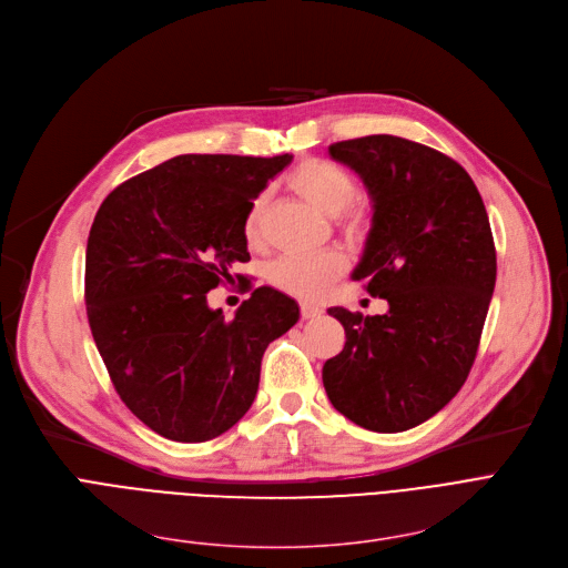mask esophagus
<instances>
[{
	"label": "esophagus",
	"mask_w": 568,
	"mask_h": 568,
	"mask_svg": "<svg viewBox=\"0 0 568 568\" xmlns=\"http://www.w3.org/2000/svg\"><path fill=\"white\" fill-rule=\"evenodd\" d=\"M321 314V310L318 307H314V305H310V303H301V316L307 321V318H316Z\"/></svg>",
	"instance_id": "obj_1"
}]
</instances>
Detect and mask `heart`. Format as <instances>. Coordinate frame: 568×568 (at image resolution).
<instances>
[{
	"label": "heart",
	"instance_id": "1",
	"mask_svg": "<svg viewBox=\"0 0 568 568\" xmlns=\"http://www.w3.org/2000/svg\"><path fill=\"white\" fill-rule=\"evenodd\" d=\"M288 186L323 214L335 217L337 229L348 240H361L367 233L369 214L363 203H356V180L346 169L328 159H305L288 175ZM270 192L254 196L242 222V233L252 242L263 237ZM346 267V258L337 250H326L312 256H280L265 267V277L275 288L295 298H316L326 291Z\"/></svg>",
	"mask_w": 568,
	"mask_h": 568
}]
</instances>
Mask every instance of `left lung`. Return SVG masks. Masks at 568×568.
<instances>
[{
  "mask_svg": "<svg viewBox=\"0 0 568 568\" xmlns=\"http://www.w3.org/2000/svg\"><path fill=\"white\" fill-rule=\"evenodd\" d=\"M328 152L367 186L372 229L354 280L388 312L328 310L346 344L323 386L356 425L404 432L467 382L497 280L490 220L469 173L427 145L376 133Z\"/></svg>",
  "mask_w": 568,
  "mask_h": 568,
  "instance_id": "1",
  "label": "left lung"
}]
</instances>
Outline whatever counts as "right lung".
I'll return each mask as SVG.
<instances>
[{"label":"right lung","instance_id":"right-lung-1","mask_svg":"<svg viewBox=\"0 0 568 568\" xmlns=\"http://www.w3.org/2000/svg\"><path fill=\"white\" fill-rule=\"evenodd\" d=\"M291 154H180L115 186L88 237L85 305L111 382L156 435L199 444L252 407L267 344L301 318L258 286L233 318L207 291L250 261L245 212Z\"/></svg>","mask_w":568,"mask_h":568}]
</instances>
